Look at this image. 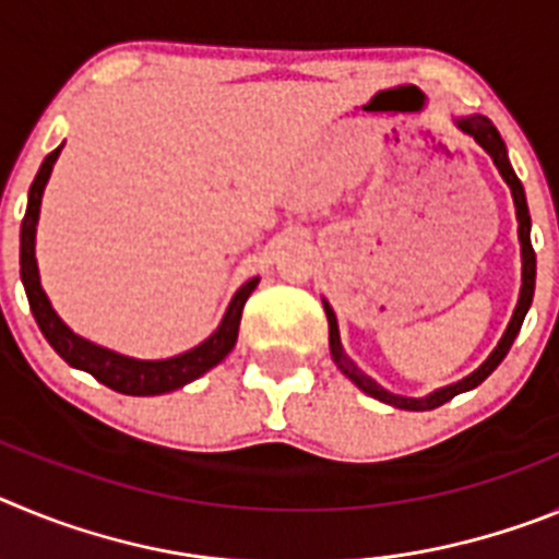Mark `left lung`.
<instances>
[{
	"mask_svg": "<svg viewBox=\"0 0 559 559\" xmlns=\"http://www.w3.org/2000/svg\"><path fill=\"white\" fill-rule=\"evenodd\" d=\"M456 126L462 128L464 133H471L473 140H476L478 145L484 147V151L490 153L492 165L498 167V173H501V179L507 181V185H510L512 201H515V215H518V240H521V263H523L521 296H518L515 313H512L510 324H507V330H503L501 341H498V347L490 353V358L484 360L481 367H478L476 372L467 374V378L456 380V383H451V386L437 389V392L426 394V397H403V394H392V392H386V389L380 386V383H374V380L369 378V374L360 372V369L355 367L353 360L347 358V353H344V347H341L338 322H335L333 308H330V305L324 302V313H328V324H330V355H333L335 367H338L341 372L347 374V378L353 380V383L360 389V392H367L369 397L380 400V403H389V406H394V408H406V412H428V408L442 406V403L453 400V397H456V394L471 392V389H476L478 383H481V380L490 378V374L496 372L498 364H501V360L507 358V353H510L515 335L521 333V324H523V319H526V310H530V305H532V296H535L537 260H535V249H532V237H530V231H532L530 206H526L523 185H521V181H518L515 170H512L510 159H507V145H503L501 133H498L496 126H492V122L487 120V117H481V114H473V117H462V120H456Z\"/></svg>",
	"mask_w": 559,
	"mask_h": 559,
	"instance_id": "obj_1",
	"label": "left lung"
}]
</instances>
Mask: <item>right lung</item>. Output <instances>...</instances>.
I'll return each mask as SVG.
<instances>
[{"label":"right lung","mask_w":559,"mask_h":559,"mask_svg":"<svg viewBox=\"0 0 559 559\" xmlns=\"http://www.w3.org/2000/svg\"><path fill=\"white\" fill-rule=\"evenodd\" d=\"M63 147V145H61ZM61 147L49 153L47 159L38 167L36 179L29 185L27 195V212L22 221V254H19V265H22V283L24 294L33 316H36L38 328H41L44 338L49 341V347L56 349L69 367L83 369V372L95 374L103 386L114 389L120 394H133V397H147V394H165L173 389L187 386L190 380L201 378L210 372L212 367H218L221 360L231 353L237 341V328H240V316H243V305L257 288L260 276H251L249 283L240 285L235 296H231L229 308H226L224 319H221L218 330L206 341H201L199 347L187 349L181 355H173L165 360H140L128 358V355L114 353V349L97 347L92 341L81 338L78 333L61 322V316L52 310L47 294L41 288V276H38L36 265V226H38V212H41V195L44 187L49 181V173L56 165Z\"/></svg>","instance_id":"add662e5"}]
</instances>
